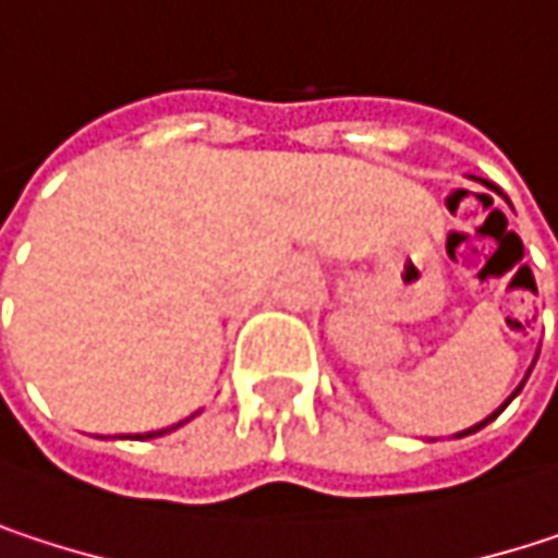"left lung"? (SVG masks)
<instances>
[{"mask_svg": "<svg viewBox=\"0 0 558 558\" xmlns=\"http://www.w3.org/2000/svg\"><path fill=\"white\" fill-rule=\"evenodd\" d=\"M482 183H485V186H492V183H488V180H482ZM520 390V388H517ZM504 410V407H501ZM501 410H498V413H501ZM498 413H495V416H498ZM495 416H488V420H485V423H478V426H472V429H465V433H459V436H469V433H478V429H482V426H488V423H492V420H495Z\"/></svg>", "mask_w": 558, "mask_h": 558, "instance_id": "1", "label": "left lung"}]
</instances>
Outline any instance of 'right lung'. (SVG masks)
<instances>
[{
	"label": "right lung",
	"instance_id": "right-lung-1",
	"mask_svg": "<svg viewBox=\"0 0 558 558\" xmlns=\"http://www.w3.org/2000/svg\"><path fill=\"white\" fill-rule=\"evenodd\" d=\"M161 433H168V429H158V433H145V439H151V436H161Z\"/></svg>",
	"mask_w": 558,
	"mask_h": 558
}]
</instances>
